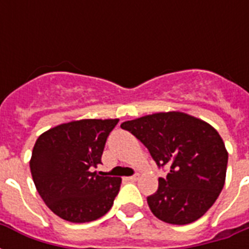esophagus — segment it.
Returning <instances> with one entry per match:
<instances>
[{
  "mask_svg": "<svg viewBox=\"0 0 249 249\" xmlns=\"http://www.w3.org/2000/svg\"><path fill=\"white\" fill-rule=\"evenodd\" d=\"M126 179H128V181H137V179H138V176H137V174H134V176L126 177Z\"/></svg>",
  "mask_w": 249,
  "mask_h": 249,
  "instance_id": "obj_1",
  "label": "esophagus"
}]
</instances>
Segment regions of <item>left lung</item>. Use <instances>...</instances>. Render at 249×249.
<instances>
[{"label": "left lung", "mask_w": 249, "mask_h": 249, "mask_svg": "<svg viewBox=\"0 0 249 249\" xmlns=\"http://www.w3.org/2000/svg\"><path fill=\"white\" fill-rule=\"evenodd\" d=\"M121 128L147 147L156 165L168 168L158 191L147 196L159 220L191 224L212 207L225 185L229 158L216 129L174 111L125 121Z\"/></svg>", "instance_id": "obj_1"}]
</instances>
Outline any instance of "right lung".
<instances>
[{
  "mask_svg": "<svg viewBox=\"0 0 249 249\" xmlns=\"http://www.w3.org/2000/svg\"><path fill=\"white\" fill-rule=\"evenodd\" d=\"M115 120L84 119L58 125L37 138L31 173L45 204L70 222H90L108 212L121 178L93 172L105 150Z\"/></svg>",
  "mask_w": 249,
  "mask_h": 249,
  "instance_id": "1",
  "label": "right lung"
}]
</instances>
